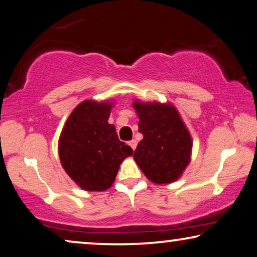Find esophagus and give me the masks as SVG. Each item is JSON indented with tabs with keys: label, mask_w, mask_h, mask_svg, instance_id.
<instances>
[{
	"label": "esophagus",
	"mask_w": 257,
	"mask_h": 257,
	"mask_svg": "<svg viewBox=\"0 0 257 257\" xmlns=\"http://www.w3.org/2000/svg\"><path fill=\"white\" fill-rule=\"evenodd\" d=\"M128 145L131 146V149H132L133 151H135V150L137 149V142H136V140H131V142L128 143Z\"/></svg>",
	"instance_id": "34e87169"
}]
</instances>
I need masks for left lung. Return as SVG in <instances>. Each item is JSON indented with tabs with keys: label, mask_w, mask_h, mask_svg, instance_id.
Returning <instances> with one entry per match:
<instances>
[{
	"label": "left lung",
	"mask_w": 257,
	"mask_h": 257,
	"mask_svg": "<svg viewBox=\"0 0 257 257\" xmlns=\"http://www.w3.org/2000/svg\"><path fill=\"white\" fill-rule=\"evenodd\" d=\"M140 140L135 158L143 173L158 185L177 181L191 163L193 142L177 107L171 103L135 99Z\"/></svg>",
	"instance_id": "left-lung-1"
}]
</instances>
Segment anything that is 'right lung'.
<instances>
[{"instance_id": "right-lung-1", "label": "right lung", "mask_w": 257, "mask_h": 257, "mask_svg": "<svg viewBox=\"0 0 257 257\" xmlns=\"http://www.w3.org/2000/svg\"><path fill=\"white\" fill-rule=\"evenodd\" d=\"M113 101L86 99L73 108L58 140L66 174L84 191L101 192L115 180L119 166L133 150L119 140L108 124Z\"/></svg>"}]
</instances>
